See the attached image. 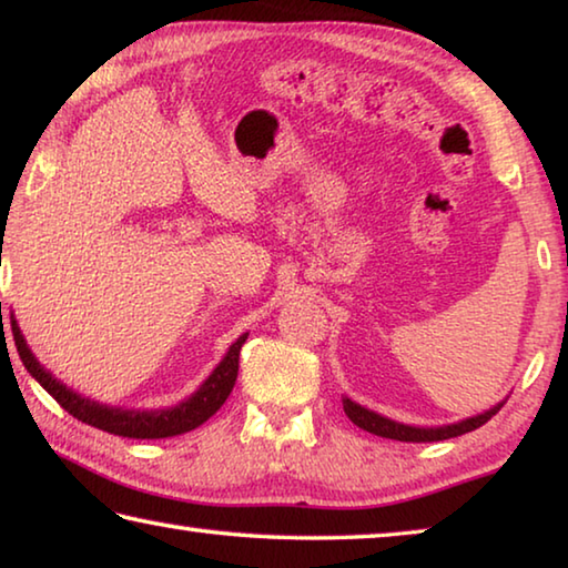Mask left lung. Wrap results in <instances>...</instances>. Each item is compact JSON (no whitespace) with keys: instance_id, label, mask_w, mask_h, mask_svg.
I'll use <instances>...</instances> for the list:
<instances>
[{"instance_id":"left-lung-1","label":"left lung","mask_w":568,"mask_h":568,"mask_svg":"<svg viewBox=\"0 0 568 568\" xmlns=\"http://www.w3.org/2000/svg\"><path fill=\"white\" fill-rule=\"evenodd\" d=\"M505 400L495 404L493 408H487V412H483V414L462 418V422H455V424H442V426L400 424V422H394V418L375 414V412H371V408L355 404V400L347 396H343V408H345L347 418H351L355 426H361V429L371 432L375 436H386V439H396V442H442V439H452V436H462L467 432L479 429V426H483L485 422H490V418L500 412Z\"/></svg>"}]
</instances>
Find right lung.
<instances>
[{
  "instance_id": "1",
  "label": "right lung",
  "mask_w": 568,
  "mask_h": 568,
  "mask_svg": "<svg viewBox=\"0 0 568 568\" xmlns=\"http://www.w3.org/2000/svg\"><path fill=\"white\" fill-rule=\"evenodd\" d=\"M12 335L24 368H28L32 378L38 381L68 414L78 418V422L95 426V429L116 436H129V439H168V436L193 432L200 424L207 422V418L225 404V398L231 396L235 378H239L241 345L246 343L248 337V333H243L235 343H231V347L223 355V361L215 365L213 373L200 383L195 394L182 398L180 404L168 408H121L85 398L81 394H75L73 388H68L63 381H58L55 375H52L45 365H40L38 357H34L14 317Z\"/></svg>"
}]
</instances>
